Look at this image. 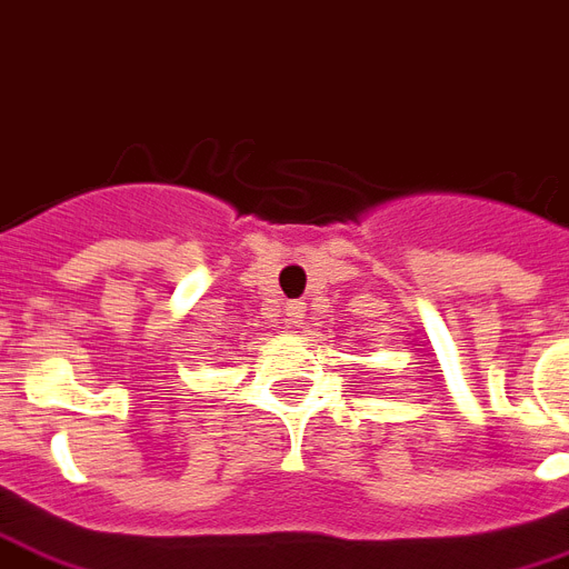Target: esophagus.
<instances>
[{"label":"esophagus","mask_w":569,"mask_h":569,"mask_svg":"<svg viewBox=\"0 0 569 569\" xmlns=\"http://www.w3.org/2000/svg\"><path fill=\"white\" fill-rule=\"evenodd\" d=\"M303 316H307L303 300H289V303H286V321H289V325H300V321H303Z\"/></svg>","instance_id":"1"}]
</instances>
